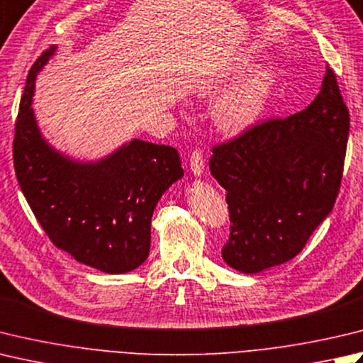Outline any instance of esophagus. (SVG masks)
I'll return each instance as SVG.
<instances>
[{"label":"esophagus","mask_w":363,"mask_h":363,"mask_svg":"<svg viewBox=\"0 0 363 363\" xmlns=\"http://www.w3.org/2000/svg\"><path fill=\"white\" fill-rule=\"evenodd\" d=\"M190 172L195 176H201L204 173V157L200 149H195L190 155Z\"/></svg>","instance_id":"obj_1"}]
</instances>
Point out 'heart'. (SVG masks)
I'll return each mask as SVG.
<instances>
[{
	"label": "heart",
	"mask_w": 363,
	"mask_h": 363,
	"mask_svg": "<svg viewBox=\"0 0 363 363\" xmlns=\"http://www.w3.org/2000/svg\"><path fill=\"white\" fill-rule=\"evenodd\" d=\"M248 56H240L223 70L203 83L200 94L214 97L223 92L244 72L252 67ZM239 78V77H238ZM240 79V78H239ZM275 75L267 67H255L225 92L216 104L212 118L220 130L238 135L250 129L261 118L272 94Z\"/></svg>",
	"instance_id": "b5f03b06"
}]
</instances>
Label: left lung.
Segmentation results:
<instances>
[{"label": "left lung", "instance_id": "1", "mask_svg": "<svg viewBox=\"0 0 363 363\" xmlns=\"http://www.w3.org/2000/svg\"><path fill=\"white\" fill-rule=\"evenodd\" d=\"M347 135L350 111L328 67L307 108L212 149L211 174L226 190L231 220L226 264L258 274L302 250L335 204Z\"/></svg>", "mask_w": 363, "mask_h": 363}]
</instances>
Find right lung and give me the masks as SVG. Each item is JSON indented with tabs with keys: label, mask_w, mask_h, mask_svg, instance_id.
<instances>
[{
	"label": "right lung",
	"mask_w": 363,
	"mask_h": 363,
	"mask_svg": "<svg viewBox=\"0 0 363 363\" xmlns=\"http://www.w3.org/2000/svg\"><path fill=\"white\" fill-rule=\"evenodd\" d=\"M56 50H45L26 78L13 138L17 181L56 247L105 274L130 272L149 255L155 206L184 176L179 154L138 138L89 162L55 149L31 105L35 78Z\"/></svg>",
	"instance_id": "obj_1"
}]
</instances>
